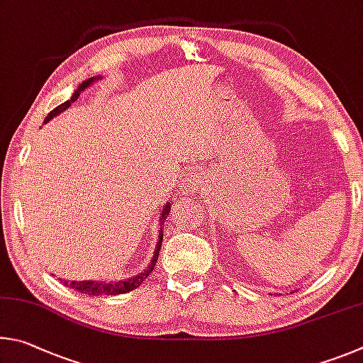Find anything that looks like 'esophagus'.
I'll return each mask as SVG.
<instances>
[{
    "instance_id": "34e87169",
    "label": "esophagus",
    "mask_w": 363,
    "mask_h": 363,
    "mask_svg": "<svg viewBox=\"0 0 363 363\" xmlns=\"http://www.w3.org/2000/svg\"><path fill=\"white\" fill-rule=\"evenodd\" d=\"M201 177L199 174H196V172H191V174L188 175L186 178V183L185 186H183V193L186 194H194L198 189H201Z\"/></svg>"
}]
</instances>
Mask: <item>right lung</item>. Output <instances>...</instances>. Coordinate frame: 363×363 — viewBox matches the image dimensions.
Here are the masks:
<instances>
[{
  "mask_svg": "<svg viewBox=\"0 0 363 363\" xmlns=\"http://www.w3.org/2000/svg\"><path fill=\"white\" fill-rule=\"evenodd\" d=\"M101 76H94V78H89L86 81H82L81 84L78 86V89L73 92L72 97H69V100L63 101L62 105H59L57 108H54L52 111H50L46 119H44V124L49 123L50 119H52L54 116H57V114H60L62 111H65L67 108L72 106V104L74 100H78V97L81 95L82 91H86V89L92 84L94 81L100 79ZM170 212V204L167 202V204H164L162 208H161V213H159V234H157V244H156V249H155V253H152V258L150 259V263L146 268L138 272L137 276L133 277H129V279H121V281L118 282H105V281H62L63 285H67V287L73 289L76 291H81L82 295H89V296H99V295H121V294H127V291H132L135 290L137 287H140V284H142L146 277L150 276V272L155 269V266L157 263V257H159V250H161V244H162V225L165 223V220H167V215Z\"/></svg>",
  "mask_w": 363,
  "mask_h": 363,
  "instance_id": "add662e5",
  "label": "right lung"
}]
</instances>
